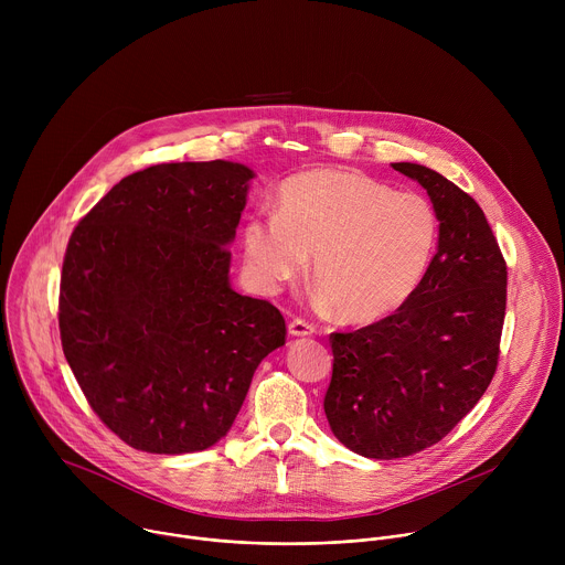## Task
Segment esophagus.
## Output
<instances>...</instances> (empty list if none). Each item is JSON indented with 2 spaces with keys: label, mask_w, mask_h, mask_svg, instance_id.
<instances>
[{
  "label": "esophagus",
  "mask_w": 565,
  "mask_h": 565,
  "mask_svg": "<svg viewBox=\"0 0 565 565\" xmlns=\"http://www.w3.org/2000/svg\"><path fill=\"white\" fill-rule=\"evenodd\" d=\"M288 333H290L292 338H308V335L315 333V327L308 324L306 319H292L290 324H288Z\"/></svg>",
  "instance_id": "obj_1"
}]
</instances>
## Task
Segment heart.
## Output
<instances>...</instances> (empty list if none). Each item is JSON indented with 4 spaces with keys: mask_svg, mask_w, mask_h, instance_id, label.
Masks as SVG:
<instances>
[{
    "mask_svg": "<svg viewBox=\"0 0 565 565\" xmlns=\"http://www.w3.org/2000/svg\"><path fill=\"white\" fill-rule=\"evenodd\" d=\"M250 277L266 292L295 281L312 255V281L353 324L407 303L438 244L431 203L358 172L315 168L277 190V212H257L241 230Z\"/></svg>",
    "mask_w": 565,
    "mask_h": 565,
    "instance_id": "obj_1",
    "label": "heart"
}]
</instances>
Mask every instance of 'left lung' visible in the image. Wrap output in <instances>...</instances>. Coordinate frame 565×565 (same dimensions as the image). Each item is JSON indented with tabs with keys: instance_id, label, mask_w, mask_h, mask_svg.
<instances>
[{
	"instance_id": "8db88e82",
	"label": "left lung",
	"mask_w": 565,
	"mask_h": 565,
	"mask_svg": "<svg viewBox=\"0 0 565 565\" xmlns=\"http://www.w3.org/2000/svg\"><path fill=\"white\" fill-rule=\"evenodd\" d=\"M418 181L440 221L438 250L393 315L333 333L324 412L351 451L393 460L443 440L488 391L508 301V266L480 205L443 174L393 163Z\"/></svg>"
}]
</instances>
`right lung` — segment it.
Instances as JSON below:
<instances>
[{
    "label": "right lung",
    "instance_id": "add662e5",
    "mask_svg": "<svg viewBox=\"0 0 565 565\" xmlns=\"http://www.w3.org/2000/svg\"><path fill=\"white\" fill-rule=\"evenodd\" d=\"M250 179L230 160L153 166L114 185L68 238L62 351L96 416L134 449L218 443L262 360L286 344L281 312L230 286Z\"/></svg>",
    "mask_w": 565,
    "mask_h": 565
}]
</instances>
